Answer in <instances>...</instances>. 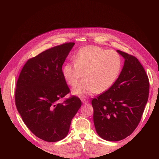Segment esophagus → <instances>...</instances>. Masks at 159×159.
I'll use <instances>...</instances> for the list:
<instances>
[{"label": "esophagus", "mask_w": 159, "mask_h": 159, "mask_svg": "<svg viewBox=\"0 0 159 159\" xmlns=\"http://www.w3.org/2000/svg\"><path fill=\"white\" fill-rule=\"evenodd\" d=\"M81 102H82V103H84V104H85V103H88V102H89V101L87 99H81Z\"/></svg>", "instance_id": "obj_1"}]
</instances>
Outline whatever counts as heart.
<instances>
[{
  "instance_id": "b5f03b06",
  "label": "heart",
  "mask_w": 159,
  "mask_h": 159,
  "mask_svg": "<svg viewBox=\"0 0 159 159\" xmlns=\"http://www.w3.org/2000/svg\"><path fill=\"white\" fill-rule=\"evenodd\" d=\"M75 62H68L62 70L69 85L75 86L84 75L86 78L73 89L79 96L102 93L112 87L122 66L121 57L117 52L95 46L80 49L75 56ZM86 74H84V72Z\"/></svg>"
}]
</instances>
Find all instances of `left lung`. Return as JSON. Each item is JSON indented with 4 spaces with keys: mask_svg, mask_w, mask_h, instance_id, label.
Segmentation results:
<instances>
[{
    "mask_svg": "<svg viewBox=\"0 0 159 159\" xmlns=\"http://www.w3.org/2000/svg\"><path fill=\"white\" fill-rule=\"evenodd\" d=\"M124 66L110 89L93 98V123L100 137L118 141L129 136L140 122L147 103L149 81L137 57L117 50Z\"/></svg>",
    "mask_w": 159,
    "mask_h": 159,
    "instance_id": "1",
    "label": "left lung"
}]
</instances>
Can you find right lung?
Listing matches in <instances>:
<instances>
[{
    "label": "right lung",
    "mask_w": 159,
    "mask_h": 159,
    "mask_svg": "<svg viewBox=\"0 0 159 159\" xmlns=\"http://www.w3.org/2000/svg\"><path fill=\"white\" fill-rule=\"evenodd\" d=\"M74 44L65 43L32 57L17 80L18 111L30 131L47 142L59 141L67 136L71 119L81 105L76 96L60 103L70 92L61 68Z\"/></svg>",
    "instance_id": "right-lung-1"
}]
</instances>
